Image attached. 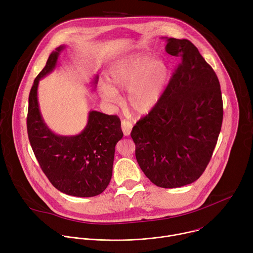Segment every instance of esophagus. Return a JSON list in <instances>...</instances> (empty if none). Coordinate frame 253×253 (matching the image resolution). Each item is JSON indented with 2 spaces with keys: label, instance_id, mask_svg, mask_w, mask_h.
Here are the masks:
<instances>
[{
  "label": "esophagus",
  "instance_id": "esophagus-1",
  "mask_svg": "<svg viewBox=\"0 0 253 253\" xmlns=\"http://www.w3.org/2000/svg\"><path fill=\"white\" fill-rule=\"evenodd\" d=\"M121 128H122V131H123L124 135L129 136L130 133H131V130H132V123L129 122V121L123 120L122 123H121Z\"/></svg>",
  "mask_w": 253,
  "mask_h": 253
}]
</instances>
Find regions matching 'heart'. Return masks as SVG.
<instances>
[{
    "label": "heart",
    "mask_w": 253,
    "mask_h": 253,
    "mask_svg": "<svg viewBox=\"0 0 253 253\" xmlns=\"http://www.w3.org/2000/svg\"><path fill=\"white\" fill-rule=\"evenodd\" d=\"M169 65L151 54H132L112 63L99 93L106 102L116 103L127 91L126 102L139 116L150 114L160 103L170 80Z\"/></svg>",
    "instance_id": "b5f03b06"
}]
</instances>
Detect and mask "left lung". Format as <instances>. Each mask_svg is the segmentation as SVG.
<instances>
[{
  "label": "left lung",
  "mask_w": 253,
  "mask_h": 253,
  "mask_svg": "<svg viewBox=\"0 0 253 253\" xmlns=\"http://www.w3.org/2000/svg\"><path fill=\"white\" fill-rule=\"evenodd\" d=\"M166 39L179 64L155 109L131 137L137 162L162 188L191 184L207 167L221 130L223 104L215 72L187 39Z\"/></svg>",
  "instance_id": "8db88e82"
}]
</instances>
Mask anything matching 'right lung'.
<instances>
[{
  "mask_svg": "<svg viewBox=\"0 0 253 253\" xmlns=\"http://www.w3.org/2000/svg\"><path fill=\"white\" fill-rule=\"evenodd\" d=\"M62 45L51 53L44 69L36 77L29 95L28 136L43 172L61 192L77 197H93L110 183L115 146L123 137L120 119L90 110L85 128L77 135H59L45 123L38 102L41 79L56 69ZM99 76L91 86L95 90Z\"/></svg>",
  "mask_w": 253,
  "mask_h": 253,
  "instance_id": "right-lung-1",
  "label": "right lung"
}]
</instances>
